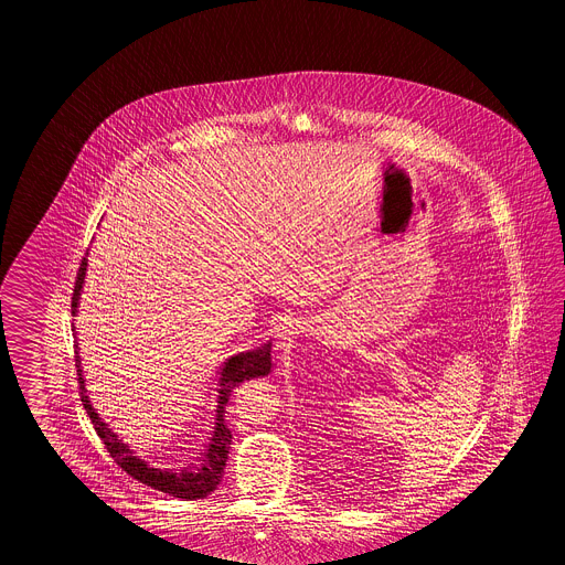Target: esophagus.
I'll return each instance as SVG.
<instances>
[{"label": "esophagus", "instance_id": "34e87169", "mask_svg": "<svg viewBox=\"0 0 565 565\" xmlns=\"http://www.w3.org/2000/svg\"><path fill=\"white\" fill-rule=\"evenodd\" d=\"M302 331V321L296 317H277L275 319L274 335L275 350L281 354H288L294 345V340Z\"/></svg>", "mask_w": 565, "mask_h": 565}]
</instances>
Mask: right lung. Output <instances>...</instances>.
<instances>
[{"label": "right lung", "instance_id": "obj_1", "mask_svg": "<svg viewBox=\"0 0 565 565\" xmlns=\"http://www.w3.org/2000/svg\"><path fill=\"white\" fill-rule=\"evenodd\" d=\"M88 255V253H86ZM86 257L81 263L76 286L72 294V315L78 312V300L81 291L85 284ZM271 348L274 342L263 343L255 350L239 352L236 356L225 360L217 375V397H215V411H213V425L209 430L203 449L184 466H168V463L154 462L142 456V451L135 449L132 445L126 444L109 423L103 420L102 414L95 408V402L86 390L85 376H83V366H81V356H76V375H78V385H81V402L85 406L86 414L97 430L105 449L114 458V462L120 466L121 470L137 479L138 482L151 487L154 491L168 493L178 499H205L209 493L217 489L222 482L223 468L227 462L230 445H232V430L225 423V404L234 387H238L242 381H250L255 376H265L271 373Z\"/></svg>", "mask_w": 565, "mask_h": 565}]
</instances>
